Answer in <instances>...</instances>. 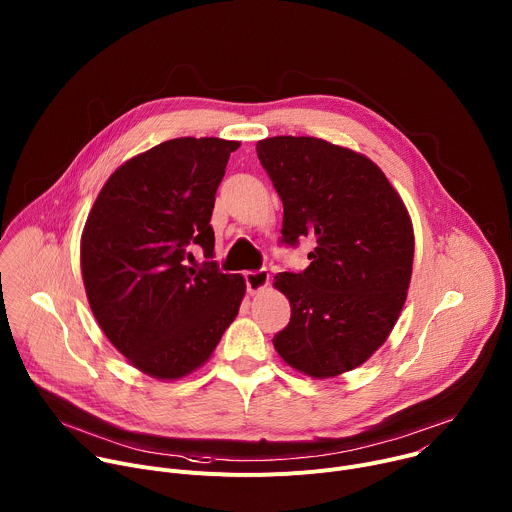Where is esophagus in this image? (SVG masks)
Here are the masks:
<instances>
[{"label": "esophagus", "instance_id": "34e87169", "mask_svg": "<svg viewBox=\"0 0 512 512\" xmlns=\"http://www.w3.org/2000/svg\"><path fill=\"white\" fill-rule=\"evenodd\" d=\"M245 281H247V291L251 296H255V294H261V291L269 285V273L267 269L249 271L245 273Z\"/></svg>", "mask_w": 512, "mask_h": 512}]
</instances>
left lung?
I'll return each mask as SVG.
<instances>
[{
    "label": "left lung",
    "instance_id": "8db88e82",
    "mask_svg": "<svg viewBox=\"0 0 512 512\" xmlns=\"http://www.w3.org/2000/svg\"><path fill=\"white\" fill-rule=\"evenodd\" d=\"M257 158L283 202V241L312 239L304 273H277L289 324L277 354L312 379L367 362L389 338L407 300L415 237L409 210L364 154L318 137L257 141Z\"/></svg>",
    "mask_w": 512,
    "mask_h": 512
}]
</instances>
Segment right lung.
Wrapping results in <instances>:
<instances>
[{
    "label": "right lung",
    "instance_id": "add662e5",
    "mask_svg": "<svg viewBox=\"0 0 512 512\" xmlns=\"http://www.w3.org/2000/svg\"><path fill=\"white\" fill-rule=\"evenodd\" d=\"M239 141L176 137L123 162L101 188L81 235L93 316L143 375L178 381L212 356L245 298V277L212 257L214 194Z\"/></svg>",
    "mask_w": 512,
    "mask_h": 512
}]
</instances>
